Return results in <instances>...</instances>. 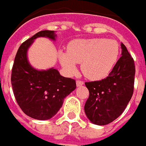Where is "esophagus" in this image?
<instances>
[{
	"mask_svg": "<svg viewBox=\"0 0 146 146\" xmlns=\"http://www.w3.org/2000/svg\"><path fill=\"white\" fill-rule=\"evenodd\" d=\"M83 84H84V82H82V81H80V80H77V81H76V86H81Z\"/></svg>",
	"mask_w": 146,
	"mask_h": 146,
	"instance_id": "obj_1",
	"label": "esophagus"
}]
</instances>
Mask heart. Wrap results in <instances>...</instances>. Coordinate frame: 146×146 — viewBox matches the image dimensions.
Here are the masks:
<instances>
[{"label": "heart", "mask_w": 146, "mask_h": 146, "mask_svg": "<svg viewBox=\"0 0 146 146\" xmlns=\"http://www.w3.org/2000/svg\"><path fill=\"white\" fill-rule=\"evenodd\" d=\"M119 53L116 40L97 38L72 41L68 52L60 51L59 57L69 73H74L76 64H81L82 74L90 80L97 81L109 75L118 62Z\"/></svg>", "instance_id": "obj_1"}]
</instances>
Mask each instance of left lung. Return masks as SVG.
I'll use <instances>...</instances> for the list:
<instances>
[{"instance_id": "obj_1", "label": "left lung", "mask_w": 146, "mask_h": 146, "mask_svg": "<svg viewBox=\"0 0 146 146\" xmlns=\"http://www.w3.org/2000/svg\"><path fill=\"white\" fill-rule=\"evenodd\" d=\"M121 48L122 56L107 78L85 83L89 91L85 113L98 125L108 124L119 118L134 92L135 61L123 44Z\"/></svg>"}]
</instances>
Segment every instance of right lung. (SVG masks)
Listing matches in <instances>:
<instances>
[{"label": "right lung", "instance_id": "1", "mask_svg": "<svg viewBox=\"0 0 146 146\" xmlns=\"http://www.w3.org/2000/svg\"><path fill=\"white\" fill-rule=\"evenodd\" d=\"M54 31L37 33L19 47L11 70V82L16 101L25 114L46 120L54 117L62 107L64 98L76 87L74 79L60 76L54 68L38 70L27 61V48L38 37L55 39Z\"/></svg>", "mask_w": 146, "mask_h": 146}]
</instances>
